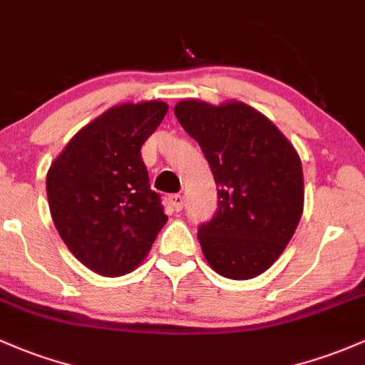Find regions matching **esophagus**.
Instances as JSON below:
<instances>
[{"instance_id": "obj_1", "label": "esophagus", "mask_w": 365, "mask_h": 365, "mask_svg": "<svg viewBox=\"0 0 365 365\" xmlns=\"http://www.w3.org/2000/svg\"><path fill=\"white\" fill-rule=\"evenodd\" d=\"M168 205H170V208L175 210V212H182V210H183V195H180V194L170 195V197H168Z\"/></svg>"}]
</instances>
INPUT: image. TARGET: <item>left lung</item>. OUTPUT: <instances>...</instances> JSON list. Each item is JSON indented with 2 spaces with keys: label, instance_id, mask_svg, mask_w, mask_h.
Returning a JSON list of instances; mask_svg holds the SVG:
<instances>
[{
  "label": "left lung",
  "instance_id": "obj_1",
  "mask_svg": "<svg viewBox=\"0 0 365 365\" xmlns=\"http://www.w3.org/2000/svg\"><path fill=\"white\" fill-rule=\"evenodd\" d=\"M182 128L212 168L218 210L197 237L213 271L250 279L282 255L304 206V178L295 148L273 122L241 101L215 106L183 99L175 106Z\"/></svg>",
  "mask_w": 365,
  "mask_h": 365
}]
</instances>
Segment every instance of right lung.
Masks as SVG:
<instances>
[{"mask_svg": "<svg viewBox=\"0 0 365 365\" xmlns=\"http://www.w3.org/2000/svg\"><path fill=\"white\" fill-rule=\"evenodd\" d=\"M166 113L163 101L112 106L71 138L47 173L53 225L94 273H131L168 222L140 152Z\"/></svg>", "mask_w": 365, "mask_h": 365, "instance_id": "add662e5", "label": "right lung"}]
</instances>
